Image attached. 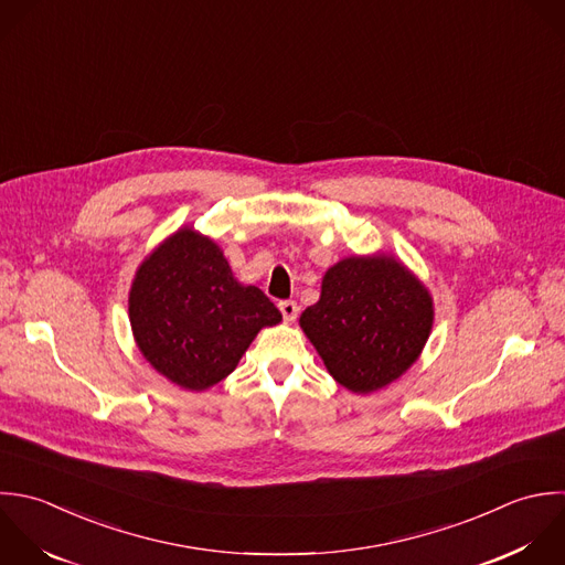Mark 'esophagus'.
<instances>
[{
	"instance_id": "esophagus-1",
	"label": "esophagus",
	"mask_w": 565,
	"mask_h": 565,
	"mask_svg": "<svg viewBox=\"0 0 565 565\" xmlns=\"http://www.w3.org/2000/svg\"><path fill=\"white\" fill-rule=\"evenodd\" d=\"M279 310L284 315V321H288V323H292L297 319V315H299V306L295 301H281Z\"/></svg>"
}]
</instances>
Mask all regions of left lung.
<instances>
[{
	"label": "left lung",
	"mask_w": 565,
	"mask_h": 565,
	"mask_svg": "<svg viewBox=\"0 0 565 565\" xmlns=\"http://www.w3.org/2000/svg\"><path fill=\"white\" fill-rule=\"evenodd\" d=\"M434 315L429 288L392 253H374L330 266L299 326L339 385L372 394L418 361Z\"/></svg>",
	"instance_id": "left-lung-1"
}]
</instances>
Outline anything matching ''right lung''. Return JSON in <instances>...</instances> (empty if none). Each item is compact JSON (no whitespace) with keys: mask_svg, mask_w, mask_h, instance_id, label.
<instances>
[{"mask_svg":"<svg viewBox=\"0 0 565 565\" xmlns=\"http://www.w3.org/2000/svg\"><path fill=\"white\" fill-rule=\"evenodd\" d=\"M279 321L275 303L259 288L239 284L217 242L193 226L160 242L129 288L136 348L186 392L224 381L259 330Z\"/></svg>","mask_w":565,"mask_h":565,"instance_id":"1","label":"right lung"}]
</instances>
